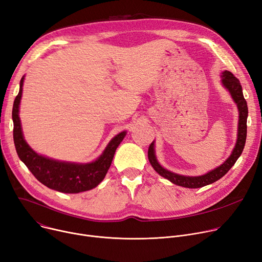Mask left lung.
<instances>
[{
  "label": "left lung",
  "instance_id": "obj_1",
  "mask_svg": "<svg viewBox=\"0 0 262 262\" xmlns=\"http://www.w3.org/2000/svg\"><path fill=\"white\" fill-rule=\"evenodd\" d=\"M221 77H222L223 85L229 91V93L232 95L235 102L237 103L238 110H239V127H238L237 144L230 157L218 168L213 169V170L207 172L204 176L185 177V176H180V174L173 173L171 171H168L167 169H164L157 161L156 153H155V145H153V143H151L148 149V159L150 164L160 176L172 182L173 184H176V185H179L182 187H187V188H200L218 181L223 176H225L228 172L229 169L234 166V164L237 162L238 158L241 156V153L244 149L245 141H247V130H248V126H247L248 114H249L248 103L243 96L241 83L236 77L228 71L223 72Z\"/></svg>",
  "mask_w": 262,
  "mask_h": 262
}]
</instances>
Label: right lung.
<instances>
[{"label":"right lung","mask_w":262,"mask_h":262,"mask_svg":"<svg viewBox=\"0 0 262 262\" xmlns=\"http://www.w3.org/2000/svg\"><path fill=\"white\" fill-rule=\"evenodd\" d=\"M24 77L20 82V91L13 102V142L20 160L26 165L35 178L43 185L64 193H78L93 189L104 179L111 166L116 148L124 140L126 131L117 134L106 146L102 155L93 163L75 164L59 162L39 156L23 138L19 117V104L22 96Z\"/></svg>","instance_id":"right-lung-1"}]
</instances>
